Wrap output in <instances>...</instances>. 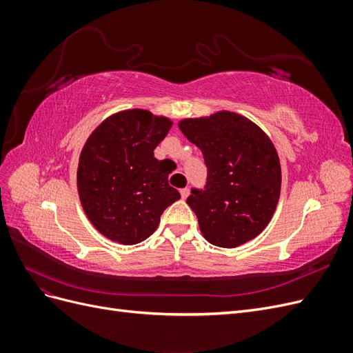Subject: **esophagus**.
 <instances>
[{
    "mask_svg": "<svg viewBox=\"0 0 353 353\" xmlns=\"http://www.w3.org/2000/svg\"><path fill=\"white\" fill-rule=\"evenodd\" d=\"M179 193H181V197H183V199H187V197H188V194H190V190H188L187 187H185V188H181Z\"/></svg>",
    "mask_w": 353,
    "mask_h": 353,
    "instance_id": "esophagus-1",
    "label": "esophagus"
}]
</instances>
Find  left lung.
<instances>
[{
	"label": "left lung",
	"instance_id": "obj_1",
	"mask_svg": "<svg viewBox=\"0 0 353 353\" xmlns=\"http://www.w3.org/2000/svg\"><path fill=\"white\" fill-rule=\"evenodd\" d=\"M178 126L208 168L205 188H191L187 199L203 237L232 249L259 236L281 190L280 159L268 135L234 112L184 119Z\"/></svg>",
	"mask_w": 353,
	"mask_h": 353
}]
</instances>
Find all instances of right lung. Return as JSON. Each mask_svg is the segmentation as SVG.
<instances>
[{
    "label": "right lung",
    "instance_id": "1",
    "mask_svg": "<svg viewBox=\"0 0 353 353\" xmlns=\"http://www.w3.org/2000/svg\"><path fill=\"white\" fill-rule=\"evenodd\" d=\"M168 117L132 109L108 117L85 143L78 193L85 215L104 237L137 244L156 231L163 210L179 200L154 148L169 132Z\"/></svg>",
    "mask_w": 353,
    "mask_h": 353
}]
</instances>
